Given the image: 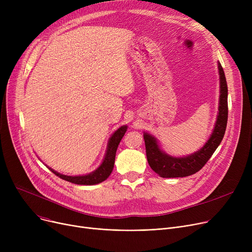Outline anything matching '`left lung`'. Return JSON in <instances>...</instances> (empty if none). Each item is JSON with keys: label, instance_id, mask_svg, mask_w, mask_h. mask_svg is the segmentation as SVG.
Returning <instances> with one entry per match:
<instances>
[{"label": "left lung", "instance_id": "8db88e82", "mask_svg": "<svg viewBox=\"0 0 252 252\" xmlns=\"http://www.w3.org/2000/svg\"><path fill=\"white\" fill-rule=\"evenodd\" d=\"M220 96L217 124L207 143L199 150L186 157H173L163 153L156 140L149 134H144L147 160L150 167L162 178H183L196 174L208 161L220 144L228 123V86L223 69L219 62Z\"/></svg>", "mask_w": 252, "mask_h": 252}]
</instances>
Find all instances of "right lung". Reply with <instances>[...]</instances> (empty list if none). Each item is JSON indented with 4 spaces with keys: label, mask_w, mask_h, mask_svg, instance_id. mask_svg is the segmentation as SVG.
<instances>
[{
    "label": "right lung",
    "mask_w": 252,
    "mask_h": 252,
    "mask_svg": "<svg viewBox=\"0 0 252 252\" xmlns=\"http://www.w3.org/2000/svg\"><path fill=\"white\" fill-rule=\"evenodd\" d=\"M126 126H124L122 127H119L115 133L112 135V137L109 140L108 143V148L107 152H106L105 158L102 162V164L93 173L86 175V176H77V177H70V176H64L61 175L57 171L53 170L52 168H49L53 174H55L57 177L61 178L62 180H65L67 182L77 184V185H95L99 184L103 181L107 179L114 166V160H115V153L118 147L119 142L122 141L123 137L125 136L126 131Z\"/></svg>",
    "instance_id": "1"
}]
</instances>
